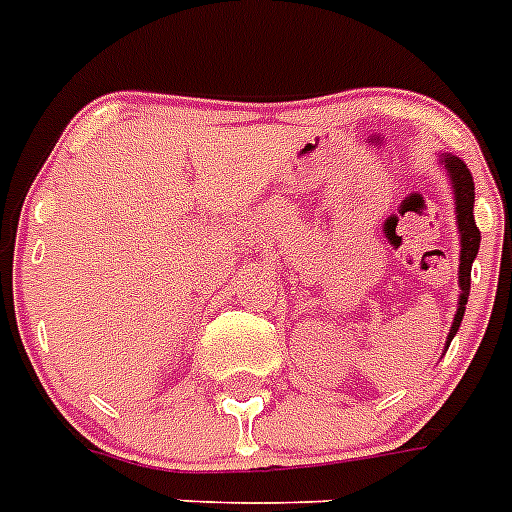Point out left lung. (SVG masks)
Returning a JSON list of instances; mask_svg holds the SVG:
<instances>
[{
	"label": "left lung",
	"mask_w": 512,
	"mask_h": 512,
	"mask_svg": "<svg viewBox=\"0 0 512 512\" xmlns=\"http://www.w3.org/2000/svg\"><path fill=\"white\" fill-rule=\"evenodd\" d=\"M438 162L443 164L446 170L448 182H451L453 190V206H456V226H459V304H456V314H453V324L446 337V350L451 345L453 335L459 332L461 322H464L466 301H469V288H471V262L479 252V242H482V234L477 229V221H474V180H471V172L466 170V164L453 154H441Z\"/></svg>",
	"instance_id": "obj_1"
}]
</instances>
